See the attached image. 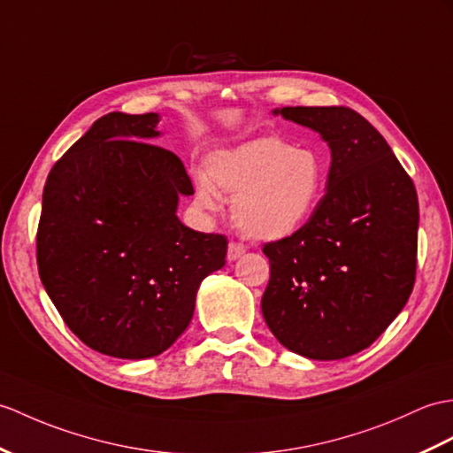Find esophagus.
<instances>
[{
	"instance_id": "34e87169",
	"label": "esophagus",
	"mask_w": 453,
	"mask_h": 453,
	"mask_svg": "<svg viewBox=\"0 0 453 453\" xmlns=\"http://www.w3.org/2000/svg\"><path fill=\"white\" fill-rule=\"evenodd\" d=\"M247 252V245L239 243V241H231V243L227 245V258L229 260H237L239 257H243Z\"/></svg>"
}]
</instances>
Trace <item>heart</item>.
Returning a JSON list of instances; mask_svg holds the SVG:
<instances>
[{"mask_svg": "<svg viewBox=\"0 0 453 453\" xmlns=\"http://www.w3.org/2000/svg\"><path fill=\"white\" fill-rule=\"evenodd\" d=\"M326 165L312 149H293L278 136H258L206 160V175L195 179L196 204L218 212L222 195L234 196L231 218L255 239L288 237L307 222L319 206Z\"/></svg>", "mask_w": 453, "mask_h": 453, "instance_id": "1", "label": "heart"}]
</instances>
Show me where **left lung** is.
Segmentation results:
<instances>
[{"label": "left lung", "mask_w": 453, "mask_h": 453, "mask_svg": "<svg viewBox=\"0 0 453 453\" xmlns=\"http://www.w3.org/2000/svg\"><path fill=\"white\" fill-rule=\"evenodd\" d=\"M332 150L326 193L296 234L270 241L260 307L289 351L317 361L366 349L397 317L417 274V191L395 154L345 106L281 108Z\"/></svg>", "instance_id": "obj_1"}]
</instances>
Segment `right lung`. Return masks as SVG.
I'll use <instances>...</instances> for the list:
<instances>
[{"label":"right lung","instance_id":"obj_1","mask_svg":"<svg viewBox=\"0 0 453 453\" xmlns=\"http://www.w3.org/2000/svg\"><path fill=\"white\" fill-rule=\"evenodd\" d=\"M157 115L111 111L51 167L36 234L38 274L90 349L146 359L193 319L201 281L226 265L222 234L175 216L193 195L179 157L150 142Z\"/></svg>","mask_w":453,"mask_h":453}]
</instances>
